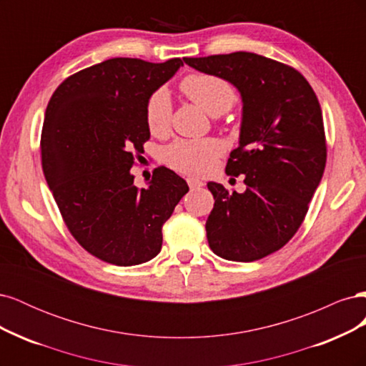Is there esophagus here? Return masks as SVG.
I'll use <instances>...</instances> for the list:
<instances>
[{
    "mask_svg": "<svg viewBox=\"0 0 366 366\" xmlns=\"http://www.w3.org/2000/svg\"><path fill=\"white\" fill-rule=\"evenodd\" d=\"M187 184H189L191 189H198V187H202L204 183L202 180L194 179V177H189V179H187Z\"/></svg>",
    "mask_w": 366,
    "mask_h": 366,
    "instance_id": "34e87169",
    "label": "esophagus"
}]
</instances>
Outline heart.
I'll return each instance as SVG.
<instances>
[{
    "label": "heart",
    "instance_id": "b5f03b06",
    "mask_svg": "<svg viewBox=\"0 0 366 366\" xmlns=\"http://www.w3.org/2000/svg\"><path fill=\"white\" fill-rule=\"evenodd\" d=\"M182 92L210 116H219L234 107L237 92L224 79L214 74H189L180 84ZM172 102L169 92L159 88L147 101L145 119L151 134L160 136L169 129ZM224 145L218 139H179L166 147L163 157L171 168L184 174L204 175L215 168Z\"/></svg>",
    "mask_w": 366,
    "mask_h": 366
}]
</instances>
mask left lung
Returning <instances> with one entry per match:
<instances>
[{
	"mask_svg": "<svg viewBox=\"0 0 366 366\" xmlns=\"http://www.w3.org/2000/svg\"><path fill=\"white\" fill-rule=\"evenodd\" d=\"M184 62L230 82L242 101L239 145L226 174L246 175L247 189L229 192L207 183L215 200L206 221L209 247L229 261L261 259L292 239L322 179V109L301 73L261 54L235 51Z\"/></svg>",
	"mask_w": 366,
	"mask_h": 366,
	"instance_id": "left-lung-1",
	"label": "left lung"
}]
</instances>
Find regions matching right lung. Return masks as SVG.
Listing matches in <instances>:
<instances>
[{"label":"right lung","mask_w":366,"mask_h":366,"mask_svg":"<svg viewBox=\"0 0 366 366\" xmlns=\"http://www.w3.org/2000/svg\"><path fill=\"white\" fill-rule=\"evenodd\" d=\"M182 65L180 58L107 59L67 77L47 105L44 175L74 239L105 262L128 267L157 257L162 227L189 191L164 166L142 189L131 174L149 139L148 97Z\"/></svg>","instance_id":"1"}]
</instances>
